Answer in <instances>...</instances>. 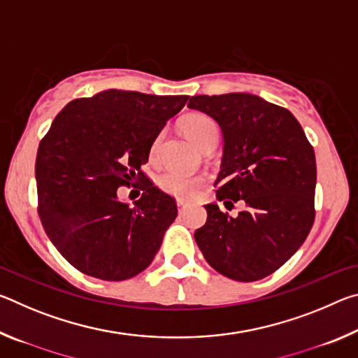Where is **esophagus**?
Here are the masks:
<instances>
[{
    "instance_id": "esophagus-1",
    "label": "esophagus",
    "mask_w": 358,
    "mask_h": 358,
    "mask_svg": "<svg viewBox=\"0 0 358 358\" xmlns=\"http://www.w3.org/2000/svg\"><path fill=\"white\" fill-rule=\"evenodd\" d=\"M186 201H183V199H178V201H177V207H178V211H180V213H183V211H185V208H186Z\"/></svg>"
}]
</instances>
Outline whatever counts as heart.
I'll return each mask as SVG.
<instances>
[{"label":"heart","instance_id":"1","mask_svg":"<svg viewBox=\"0 0 358 358\" xmlns=\"http://www.w3.org/2000/svg\"><path fill=\"white\" fill-rule=\"evenodd\" d=\"M180 128L183 134L189 138V141L196 145L197 148L203 150L208 145H215L217 138V126L213 118L202 112H191L186 113L183 118L180 120ZM161 136H157L150 148V159L155 161L157 156V150H159ZM205 185L203 177H197V175H186L181 172L169 171L164 172L159 177V186L169 194H173L177 197L191 199L196 197Z\"/></svg>","mask_w":358,"mask_h":358}]
</instances>
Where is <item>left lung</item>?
<instances>
[{"instance_id": "obj_1", "label": "left lung", "mask_w": 358, "mask_h": 358, "mask_svg": "<svg viewBox=\"0 0 358 358\" xmlns=\"http://www.w3.org/2000/svg\"><path fill=\"white\" fill-rule=\"evenodd\" d=\"M187 107L207 113L222 132L215 186L227 210L205 205L207 222L194 238L203 257L235 281H257L299 251L314 222L316 156L287 108L250 93L192 96Z\"/></svg>"}]
</instances>
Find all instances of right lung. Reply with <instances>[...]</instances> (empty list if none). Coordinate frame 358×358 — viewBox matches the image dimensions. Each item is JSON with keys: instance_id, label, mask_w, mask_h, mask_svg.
Here are the masks:
<instances>
[{"instance_id": "add662e5", "label": "right lung", "mask_w": 358, "mask_h": 358, "mask_svg": "<svg viewBox=\"0 0 358 358\" xmlns=\"http://www.w3.org/2000/svg\"><path fill=\"white\" fill-rule=\"evenodd\" d=\"M187 98L104 90L71 101L53 120L36 156L39 216L47 237L82 273L129 280L159 251L177 203L142 166ZM138 180L145 192L129 208L116 191Z\"/></svg>"}]
</instances>
